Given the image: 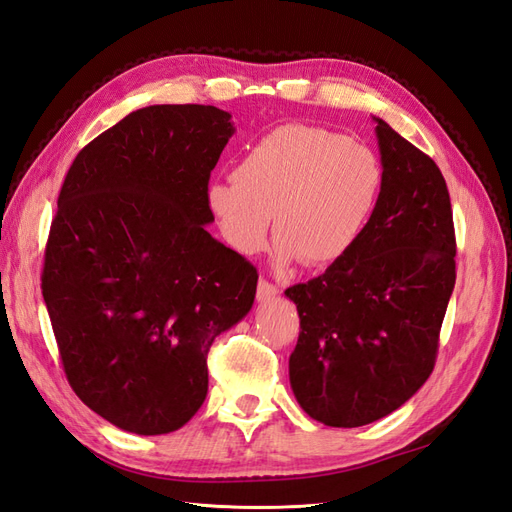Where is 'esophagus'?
<instances>
[{
  "label": "esophagus",
  "mask_w": 512,
  "mask_h": 512,
  "mask_svg": "<svg viewBox=\"0 0 512 512\" xmlns=\"http://www.w3.org/2000/svg\"><path fill=\"white\" fill-rule=\"evenodd\" d=\"M277 294H280V288H277L275 284H271L269 280H260V282H258L256 297H258V301H260V303L271 301L273 297H277Z\"/></svg>",
  "instance_id": "1"
}]
</instances>
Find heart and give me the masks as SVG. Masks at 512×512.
<instances>
[{
	"label": "heart",
	"instance_id": "obj_1",
	"mask_svg": "<svg viewBox=\"0 0 512 512\" xmlns=\"http://www.w3.org/2000/svg\"><path fill=\"white\" fill-rule=\"evenodd\" d=\"M230 181L207 188V207L239 254H258L271 215L275 256L327 267L361 239L380 203V158L346 134L303 123L267 132L232 168Z\"/></svg>",
	"mask_w": 512,
	"mask_h": 512
}]
</instances>
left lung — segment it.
I'll use <instances>...</instances> for the list:
<instances>
[{"instance_id": "obj_1", "label": "left lung", "mask_w": 512, "mask_h": 512, "mask_svg": "<svg viewBox=\"0 0 512 512\" xmlns=\"http://www.w3.org/2000/svg\"><path fill=\"white\" fill-rule=\"evenodd\" d=\"M374 121L384 168L374 218L344 258L284 292L301 320L288 361L292 393L329 427L374 423L421 389L455 288L453 209L440 168Z\"/></svg>"}]
</instances>
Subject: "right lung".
<instances>
[{"instance_id":"right-lung-1","label":"right lung","mask_w":512,"mask_h":512,"mask_svg":"<svg viewBox=\"0 0 512 512\" xmlns=\"http://www.w3.org/2000/svg\"><path fill=\"white\" fill-rule=\"evenodd\" d=\"M230 113L153 104L74 158L44 252L42 297L72 391L115 427H183L213 339L245 318L258 273L207 232Z\"/></svg>"}]
</instances>
